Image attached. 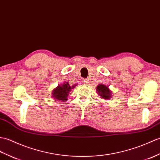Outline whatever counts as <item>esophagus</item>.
I'll use <instances>...</instances> for the list:
<instances>
[{"mask_svg": "<svg viewBox=\"0 0 160 160\" xmlns=\"http://www.w3.org/2000/svg\"><path fill=\"white\" fill-rule=\"evenodd\" d=\"M82 83L88 84V80L87 79H82Z\"/></svg>", "mask_w": 160, "mask_h": 160, "instance_id": "esophagus-1", "label": "esophagus"}]
</instances>
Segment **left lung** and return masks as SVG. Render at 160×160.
<instances>
[{
    "mask_svg": "<svg viewBox=\"0 0 160 160\" xmlns=\"http://www.w3.org/2000/svg\"><path fill=\"white\" fill-rule=\"evenodd\" d=\"M97 90L98 91V95H100L104 99H109L111 97V92L109 90L108 87L105 86V85H99L97 88Z\"/></svg>",
    "mask_w": 160,
    "mask_h": 160,
    "instance_id": "8db88e82",
    "label": "left lung"
}]
</instances>
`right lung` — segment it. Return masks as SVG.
<instances>
[{
	"mask_svg": "<svg viewBox=\"0 0 160 160\" xmlns=\"http://www.w3.org/2000/svg\"><path fill=\"white\" fill-rule=\"evenodd\" d=\"M74 86L70 87L68 83H64L62 86H59L53 90L52 97L61 101H67V97L68 96L69 92L73 88Z\"/></svg>",
	"mask_w": 160,
	"mask_h": 160,
	"instance_id": "right-lung-1",
	"label": "right lung"
}]
</instances>
